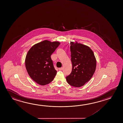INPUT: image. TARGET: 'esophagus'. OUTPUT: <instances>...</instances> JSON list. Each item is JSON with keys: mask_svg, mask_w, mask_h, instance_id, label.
Wrapping results in <instances>:
<instances>
[{"mask_svg": "<svg viewBox=\"0 0 123 123\" xmlns=\"http://www.w3.org/2000/svg\"><path fill=\"white\" fill-rule=\"evenodd\" d=\"M62 69V67H61V68H59V70L60 71H61Z\"/></svg>", "mask_w": 123, "mask_h": 123, "instance_id": "1", "label": "esophagus"}]
</instances>
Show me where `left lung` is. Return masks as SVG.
Masks as SVG:
<instances>
[{
	"label": "left lung",
	"mask_w": 123,
	"mask_h": 123,
	"mask_svg": "<svg viewBox=\"0 0 123 123\" xmlns=\"http://www.w3.org/2000/svg\"><path fill=\"white\" fill-rule=\"evenodd\" d=\"M72 71L66 77L67 82L73 87H79L87 82L93 76L96 68L94 53L88 46L70 42Z\"/></svg>",
	"instance_id": "8db88e82"
}]
</instances>
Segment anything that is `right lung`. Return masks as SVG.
Returning a JSON list of instances; mask_svg holds the SVG:
<instances>
[{
	"label": "right lung",
	"instance_id": "obj_1",
	"mask_svg": "<svg viewBox=\"0 0 123 123\" xmlns=\"http://www.w3.org/2000/svg\"><path fill=\"white\" fill-rule=\"evenodd\" d=\"M60 44L48 40L35 44L30 49L25 59V66L30 76L41 85L49 84L56 74L51 55Z\"/></svg>",
	"mask_w": 123,
	"mask_h": 123
}]
</instances>
